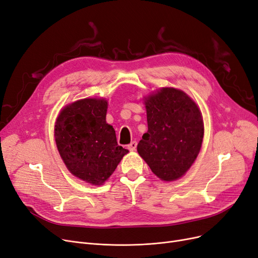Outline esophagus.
Listing matches in <instances>:
<instances>
[{"mask_svg":"<svg viewBox=\"0 0 258 258\" xmlns=\"http://www.w3.org/2000/svg\"><path fill=\"white\" fill-rule=\"evenodd\" d=\"M137 148V142L136 141H132L128 145H127V149L130 151H135Z\"/></svg>","mask_w":258,"mask_h":258,"instance_id":"obj_1","label":"esophagus"}]
</instances>
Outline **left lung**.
I'll list each match as a JSON object with an SVG mask.
<instances>
[{"mask_svg": "<svg viewBox=\"0 0 258 258\" xmlns=\"http://www.w3.org/2000/svg\"><path fill=\"white\" fill-rule=\"evenodd\" d=\"M145 107L148 132L137 151L157 177L176 180L191 167L200 151L203 116L191 98L172 87L148 97Z\"/></svg>", "mask_w": 258, "mask_h": 258, "instance_id": "1", "label": "left lung"}]
</instances>
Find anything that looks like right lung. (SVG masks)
Returning <instances> with one entry per match:
<instances>
[{
    "instance_id": "obj_1",
    "label": "right lung",
    "mask_w": 258,
    "mask_h": 258,
    "mask_svg": "<svg viewBox=\"0 0 258 258\" xmlns=\"http://www.w3.org/2000/svg\"><path fill=\"white\" fill-rule=\"evenodd\" d=\"M107 101L83 99L67 105L54 125L58 151L67 169L92 184H102L128 153L106 123Z\"/></svg>"
}]
</instances>
